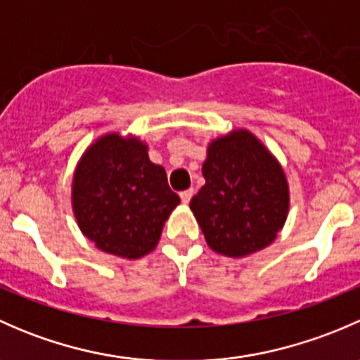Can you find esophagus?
<instances>
[{
  "mask_svg": "<svg viewBox=\"0 0 360 360\" xmlns=\"http://www.w3.org/2000/svg\"><path fill=\"white\" fill-rule=\"evenodd\" d=\"M191 197H193V190H184V191H181V200H183V203H188L191 200Z\"/></svg>",
  "mask_w": 360,
  "mask_h": 360,
  "instance_id": "1",
  "label": "esophagus"
}]
</instances>
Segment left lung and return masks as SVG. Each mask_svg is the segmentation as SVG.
Instances as JSON below:
<instances>
[{"instance_id": "obj_1", "label": "left lung", "mask_w": 360, "mask_h": 360, "mask_svg": "<svg viewBox=\"0 0 360 360\" xmlns=\"http://www.w3.org/2000/svg\"><path fill=\"white\" fill-rule=\"evenodd\" d=\"M202 174L205 184L190 207L210 249L242 257L275 240L288 217V181L249 130L212 141Z\"/></svg>"}]
</instances>
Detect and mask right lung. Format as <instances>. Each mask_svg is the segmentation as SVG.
<instances>
[{"mask_svg": "<svg viewBox=\"0 0 360 360\" xmlns=\"http://www.w3.org/2000/svg\"><path fill=\"white\" fill-rule=\"evenodd\" d=\"M181 198L146 144L118 134L86 150L72 179V209L79 230L101 250L137 259L157 248L162 228Z\"/></svg>", "mask_w": 360, "mask_h": 360, "instance_id": "obj_1", "label": "right lung"}]
</instances>
